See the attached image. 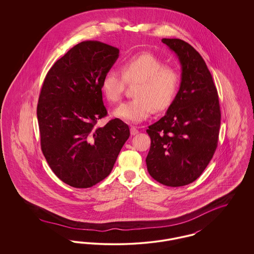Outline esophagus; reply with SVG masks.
I'll list each match as a JSON object with an SVG mask.
<instances>
[{
	"instance_id": "1",
	"label": "esophagus",
	"mask_w": 254,
	"mask_h": 254,
	"mask_svg": "<svg viewBox=\"0 0 254 254\" xmlns=\"http://www.w3.org/2000/svg\"><path fill=\"white\" fill-rule=\"evenodd\" d=\"M130 133H131V135H136V134H138L139 133V130L137 129V127H130Z\"/></svg>"
}]
</instances>
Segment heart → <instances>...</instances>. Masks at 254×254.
<instances>
[{
    "label": "heart",
    "instance_id": "1",
    "mask_svg": "<svg viewBox=\"0 0 254 254\" xmlns=\"http://www.w3.org/2000/svg\"><path fill=\"white\" fill-rule=\"evenodd\" d=\"M127 84L137 83L133 95L136 97L125 102L114 109L113 116L127 123L137 124L145 120L152 109L162 111L169 109L177 96L181 75L173 67L151 54H142L125 61L122 74L109 69L101 81V90L109 102L121 99Z\"/></svg>",
    "mask_w": 254,
    "mask_h": 254
}]
</instances>
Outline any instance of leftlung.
<instances>
[{"mask_svg": "<svg viewBox=\"0 0 254 254\" xmlns=\"http://www.w3.org/2000/svg\"><path fill=\"white\" fill-rule=\"evenodd\" d=\"M181 64L179 92L167 113L148 127V173L168 187L195 181L217 147L221 111L217 89L202 56L180 39H162Z\"/></svg>", "mask_w": 254, "mask_h": 254, "instance_id": "left-lung-1", "label": "left lung"}]
</instances>
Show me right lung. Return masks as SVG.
<instances>
[{
	"label": "right lung",
	"mask_w": 254,
	"mask_h": 254,
	"mask_svg": "<svg viewBox=\"0 0 254 254\" xmlns=\"http://www.w3.org/2000/svg\"><path fill=\"white\" fill-rule=\"evenodd\" d=\"M119 49L85 41L69 49L47 74L37 117L42 151L55 175L77 189L90 188L113 169L129 127L120 119L97 127L108 113L101 81Z\"/></svg>",
	"instance_id": "add662e5"
}]
</instances>
